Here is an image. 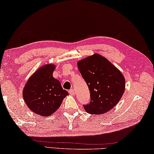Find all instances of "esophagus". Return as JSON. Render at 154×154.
I'll list each match as a JSON object with an SVG mask.
<instances>
[{
	"label": "esophagus",
	"mask_w": 154,
	"mask_h": 154,
	"mask_svg": "<svg viewBox=\"0 0 154 154\" xmlns=\"http://www.w3.org/2000/svg\"><path fill=\"white\" fill-rule=\"evenodd\" d=\"M69 93L71 94V95H74L75 94V91H74V89H70V90L69 91Z\"/></svg>",
	"instance_id": "1"
}]
</instances>
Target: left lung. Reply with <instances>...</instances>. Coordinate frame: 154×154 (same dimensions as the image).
Wrapping results in <instances>:
<instances>
[{"mask_svg": "<svg viewBox=\"0 0 154 154\" xmlns=\"http://www.w3.org/2000/svg\"><path fill=\"white\" fill-rule=\"evenodd\" d=\"M77 66L90 92V102L83 105L87 112L104 114L118 104L124 94L125 80L116 66L98 54L79 60Z\"/></svg>", "mask_w": 154, "mask_h": 154, "instance_id": "8db88e82", "label": "left lung"}]
</instances>
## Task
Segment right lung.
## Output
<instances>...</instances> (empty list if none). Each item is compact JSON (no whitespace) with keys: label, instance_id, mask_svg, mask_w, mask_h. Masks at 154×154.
<instances>
[{"label":"right lung","instance_id":"obj_1","mask_svg":"<svg viewBox=\"0 0 154 154\" xmlns=\"http://www.w3.org/2000/svg\"><path fill=\"white\" fill-rule=\"evenodd\" d=\"M55 66L46 65L37 70L25 85L23 97L31 110L42 116L51 115L69 95L58 80L53 77Z\"/></svg>","mask_w":154,"mask_h":154}]
</instances>
